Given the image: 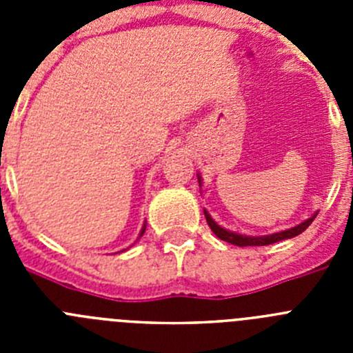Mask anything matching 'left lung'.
Masks as SVG:
<instances>
[{"mask_svg":"<svg viewBox=\"0 0 353 353\" xmlns=\"http://www.w3.org/2000/svg\"><path fill=\"white\" fill-rule=\"evenodd\" d=\"M198 182H199V187H201L203 180H201V174L199 173H198ZM203 212H205V217H207L208 226H210L212 232L215 233V236H219L221 240L230 242V244L233 245H239V248H245V245H269V244H274V242H281V240L293 239V236H297L301 235L302 232H305V228L310 226V224L314 221V217L318 215V212H314L310 219L302 221V223L297 224V226L283 230V232L270 233V235H261V236H251V235H242V233H236V232H230V230H226V228H223L221 224L215 223V221L212 219V215L208 214L207 210Z\"/></svg>","mask_w":353,"mask_h":353,"instance_id":"left-lung-1","label":"left lung"}]
</instances>
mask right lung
I'll use <instances>...</instances> for the list:
<instances>
[{
  "mask_svg": "<svg viewBox=\"0 0 353 353\" xmlns=\"http://www.w3.org/2000/svg\"><path fill=\"white\" fill-rule=\"evenodd\" d=\"M145 230H146V223L143 224V228H141V232H139V236H138V239H141V236H143V233H145ZM123 251H125V249H123Z\"/></svg>",
  "mask_w": 353,
  "mask_h": 353,
  "instance_id": "1",
  "label": "right lung"
}]
</instances>
